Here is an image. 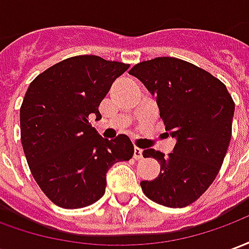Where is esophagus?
<instances>
[{"instance_id":"1","label":"esophagus","mask_w":249,"mask_h":249,"mask_svg":"<svg viewBox=\"0 0 249 249\" xmlns=\"http://www.w3.org/2000/svg\"><path fill=\"white\" fill-rule=\"evenodd\" d=\"M133 157H135L136 160H140V159H142V149H140V148L135 146V151H133Z\"/></svg>"}]
</instances>
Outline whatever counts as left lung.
Wrapping results in <instances>:
<instances>
[{
  "instance_id": "obj_1",
  "label": "left lung",
  "mask_w": 249,
  "mask_h": 249,
  "mask_svg": "<svg viewBox=\"0 0 249 249\" xmlns=\"http://www.w3.org/2000/svg\"><path fill=\"white\" fill-rule=\"evenodd\" d=\"M129 74L156 97L165 130L178 140L167 157L155 149L142 152L160 162V175L140 183L142 192L165 207H187L219 173L230 146L235 103L219 78L175 57L136 64Z\"/></svg>"
}]
</instances>
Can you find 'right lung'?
<instances>
[{"label": "right lung", "instance_id": "obj_1", "mask_svg": "<svg viewBox=\"0 0 249 249\" xmlns=\"http://www.w3.org/2000/svg\"><path fill=\"white\" fill-rule=\"evenodd\" d=\"M129 68L98 56H74L48 68L30 82L19 109L21 142L41 191L65 209L103 197L107 172L133 156L129 137L107 140L88 121L101 119L100 103Z\"/></svg>", "mask_w": 249, "mask_h": 249}]
</instances>
